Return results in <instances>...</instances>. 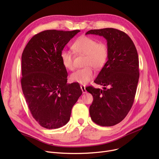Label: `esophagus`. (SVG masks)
Instances as JSON below:
<instances>
[{
    "label": "esophagus",
    "instance_id": "esophagus-1",
    "mask_svg": "<svg viewBox=\"0 0 159 159\" xmlns=\"http://www.w3.org/2000/svg\"><path fill=\"white\" fill-rule=\"evenodd\" d=\"M80 88H81V89H82V93H86V87H85V86H84V85H81V86H80Z\"/></svg>",
    "mask_w": 159,
    "mask_h": 159
}]
</instances>
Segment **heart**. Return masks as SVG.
I'll return each mask as SVG.
<instances>
[{
    "instance_id": "obj_1",
    "label": "heart",
    "mask_w": 159,
    "mask_h": 159,
    "mask_svg": "<svg viewBox=\"0 0 159 159\" xmlns=\"http://www.w3.org/2000/svg\"><path fill=\"white\" fill-rule=\"evenodd\" d=\"M72 48L77 53L86 55L84 62V66L86 67L73 73L70 79L73 82L86 84L95 75L92 67L95 70H100L106 64L109 55L107 46L103 43H98L92 37L82 36L75 42ZM61 59L66 69L74 70V58L71 52L62 51L61 53Z\"/></svg>"
}]
</instances>
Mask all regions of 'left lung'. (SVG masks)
Returning <instances> with one entry per match:
<instances>
[{"instance_id": "obj_1", "label": "left lung", "mask_w": 159, "mask_h": 159, "mask_svg": "<svg viewBox=\"0 0 159 159\" xmlns=\"http://www.w3.org/2000/svg\"><path fill=\"white\" fill-rule=\"evenodd\" d=\"M86 34L107 40V61L94 80L103 89H86L93 97L89 107L91 120L100 126H112L126 117L134 102L139 78L137 49L126 33L117 29L91 30Z\"/></svg>"}]
</instances>
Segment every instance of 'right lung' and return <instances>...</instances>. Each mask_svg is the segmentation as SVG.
Returning a JSON list of instances; mask_svg holds the SVG:
<instances>
[{"instance_id":"right-lung-1","label":"right lung","mask_w":159,"mask_h":159,"mask_svg":"<svg viewBox=\"0 0 159 159\" xmlns=\"http://www.w3.org/2000/svg\"><path fill=\"white\" fill-rule=\"evenodd\" d=\"M80 30H45L33 36L22 54L21 86L33 117L46 129L61 128L82 95L77 83L67 84L62 64L64 46Z\"/></svg>"}]
</instances>
